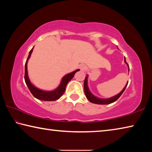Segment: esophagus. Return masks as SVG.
Returning <instances> with one entry per match:
<instances>
[{
  "label": "esophagus",
  "instance_id": "esophagus-1",
  "mask_svg": "<svg viewBox=\"0 0 152 152\" xmlns=\"http://www.w3.org/2000/svg\"><path fill=\"white\" fill-rule=\"evenodd\" d=\"M86 68V67L85 65H84V64H81V65L80 66V69L82 71L85 70Z\"/></svg>",
  "mask_w": 152,
  "mask_h": 152
}]
</instances>
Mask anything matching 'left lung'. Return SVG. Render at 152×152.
Here are the masks:
<instances>
[{"label":"left lung","mask_w":152,"mask_h":152,"mask_svg":"<svg viewBox=\"0 0 152 152\" xmlns=\"http://www.w3.org/2000/svg\"><path fill=\"white\" fill-rule=\"evenodd\" d=\"M125 63L127 64L128 66V71H129V64L127 63V61L125 60ZM127 84H126L125 86L124 87L121 92H119V94L115 95V96L109 98V99H100V98L95 96L94 94H92L91 93V92L90 91V90L88 88V75L86 76L85 79H84V93H85L86 96L87 98V99L90 102H91L92 103H94V104H110L112 102H114L117 101V100L119 99V98L121 96V95L123 94V92H124L125 89L126 88V87L127 86Z\"/></svg>","instance_id":"left-lung-1"}]
</instances>
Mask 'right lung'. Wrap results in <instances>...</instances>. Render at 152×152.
I'll use <instances>...</instances> for the list:
<instances>
[{
    "label": "right lung",
    "mask_w": 152,
    "mask_h": 152,
    "mask_svg": "<svg viewBox=\"0 0 152 152\" xmlns=\"http://www.w3.org/2000/svg\"><path fill=\"white\" fill-rule=\"evenodd\" d=\"M33 50V48L29 51V56H28L27 60L25 65V83H26L28 88H29L30 92H31V94L33 95V96L36 98V99L42 100V101H57L58 99H60V98L62 96L63 94L64 93V92H65L67 84H68V82L73 78L74 74H76V72L79 71L80 70L78 69V70H76L75 71L69 73L64 76L62 78V79H61L60 85H59L56 89L53 90V91H43V90H41L39 88H37V87H35L33 84H32L31 82V81L29 80V76H28V72H27V62H28V60H29V59L31 57V55Z\"/></svg>",
    "instance_id": "right-lung-1"
}]
</instances>
